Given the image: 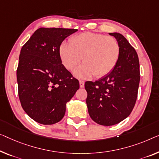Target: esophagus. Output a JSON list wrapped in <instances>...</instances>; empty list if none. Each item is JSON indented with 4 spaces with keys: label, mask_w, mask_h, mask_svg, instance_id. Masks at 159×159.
Returning <instances> with one entry per match:
<instances>
[{
    "label": "esophagus",
    "mask_w": 159,
    "mask_h": 159,
    "mask_svg": "<svg viewBox=\"0 0 159 159\" xmlns=\"http://www.w3.org/2000/svg\"><path fill=\"white\" fill-rule=\"evenodd\" d=\"M79 84H80V88H84V80H79Z\"/></svg>",
    "instance_id": "1"
}]
</instances>
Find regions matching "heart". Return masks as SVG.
I'll return each mask as SVG.
<instances>
[{
    "label": "heart",
    "instance_id": "b5f03b06",
    "mask_svg": "<svg viewBox=\"0 0 159 159\" xmlns=\"http://www.w3.org/2000/svg\"><path fill=\"white\" fill-rule=\"evenodd\" d=\"M120 46L112 36L93 33H84L73 38L70 43L60 47L61 61L68 70H73L83 60L84 63L75 70L79 78H96L108 74L116 65Z\"/></svg>",
    "mask_w": 159,
    "mask_h": 159
}]
</instances>
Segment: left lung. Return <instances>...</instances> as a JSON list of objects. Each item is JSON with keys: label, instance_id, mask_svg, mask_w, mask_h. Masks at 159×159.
<instances>
[{"label": "left lung", "instance_id": "1", "mask_svg": "<svg viewBox=\"0 0 159 159\" xmlns=\"http://www.w3.org/2000/svg\"><path fill=\"white\" fill-rule=\"evenodd\" d=\"M109 34L116 38L120 46L116 65L102 79L85 83L90 116L103 125L117 124L131 114L140 82V66L136 50L123 35Z\"/></svg>", "mask_w": 159, "mask_h": 159}]
</instances>
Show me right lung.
Segmentation results:
<instances>
[{
    "label": "right lung",
    "instance_id": "add662e5",
    "mask_svg": "<svg viewBox=\"0 0 159 159\" xmlns=\"http://www.w3.org/2000/svg\"><path fill=\"white\" fill-rule=\"evenodd\" d=\"M77 29L40 28L23 45L17 68L21 106L39 124L62 119L66 105L79 89V82L62 64L60 46Z\"/></svg>",
    "mask_w": 159,
    "mask_h": 159
}]
</instances>
